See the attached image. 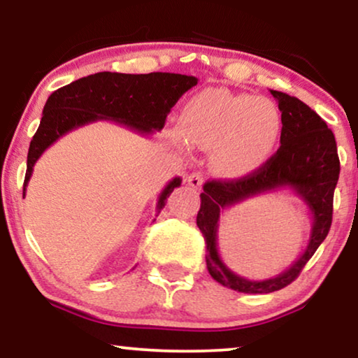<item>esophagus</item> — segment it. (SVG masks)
Masks as SVG:
<instances>
[{"instance_id":"34e87169","label":"esophagus","mask_w":358,"mask_h":358,"mask_svg":"<svg viewBox=\"0 0 358 358\" xmlns=\"http://www.w3.org/2000/svg\"><path fill=\"white\" fill-rule=\"evenodd\" d=\"M185 180H187V184L192 189H200L203 185V178H202V174H200V173L189 174L187 179H185Z\"/></svg>"}]
</instances>
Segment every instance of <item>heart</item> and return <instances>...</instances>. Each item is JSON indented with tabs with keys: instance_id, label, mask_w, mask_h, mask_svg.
<instances>
[{
	"instance_id": "b5f03b06",
	"label": "heart",
	"mask_w": 358,
	"mask_h": 358,
	"mask_svg": "<svg viewBox=\"0 0 358 358\" xmlns=\"http://www.w3.org/2000/svg\"><path fill=\"white\" fill-rule=\"evenodd\" d=\"M282 135V115L267 97L222 87L195 94L180 114L176 143L184 138L200 150H212L210 164L224 178H241L266 163Z\"/></svg>"
}]
</instances>
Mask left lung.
Listing matches in <instances>:
<instances>
[{"instance_id": "1", "label": "left lung", "mask_w": 358, "mask_h": 358, "mask_svg": "<svg viewBox=\"0 0 358 358\" xmlns=\"http://www.w3.org/2000/svg\"><path fill=\"white\" fill-rule=\"evenodd\" d=\"M282 112L280 148L252 174L236 180H208L200 194L197 227L207 243V268L213 280L241 293H271L290 285L306 266L332 223V200L341 163L334 134L326 122L296 97L271 90ZM290 188L312 215V233L302 256L275 278L249 281L234 274L217 252L219 217L224 209L259 194Z\"/></svg>"}]
</instances>
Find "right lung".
<instances>
[{"mask_svg":"<svg viewBox=\"0 0 358 358\" xmlns=\"http://www.w3.org/2000/svg\"><path fill=\"white\" fill-rule=\"evenodd\" d=\"M197 81L195 76L178 73L125 75L102 71L52 92L29 146L24 195L37 159L63 135L99 120H110L143 136L153 135L164 127L171 107ZM180 182L182 179L174 178L166 184L158 197L156 212L164 208L166 200Z\"/></svg>","mask_w":358,"mask_h":358,"instance_id":"right-lung-1","label":"right lung"}]
</instances>
